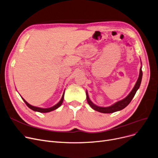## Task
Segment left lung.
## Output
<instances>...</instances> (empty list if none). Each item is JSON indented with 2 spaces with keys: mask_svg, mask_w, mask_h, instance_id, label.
Segmentation results:
<instances>
[{
  "mask_svg": "<svg viewBox=\"0 0 158 158\" xmlns=\"http://www.w3.org/2000/svg\"><path fill=\"white\" fill-rule=\"evenodd\" d=\"M142 75H143V72H142V70H141V68H140V72H139V78H138V81H137L136 84H135V86L134 87V88L132 89V90L131 91V92H130L128 94L127 97L125 98L124 99H123L121 101H119L117 102H115L114 105H113L110 106H108V107H100V106H96L90 101V99H89L88 93L86 92V99H87V101H88V103L94 110H95L99 112H101V113H105V114L113 113V112H115L121 110L125 108L130 103V101H132V99L134 97V95H135L137 90H138V88L140 86L141 79H142Z\"/></svg>",
  "mask_w": 158,
  "mask_h": 158,
  "instance_id": "obj_1",
  "label": "left lung"
}]
</instances>
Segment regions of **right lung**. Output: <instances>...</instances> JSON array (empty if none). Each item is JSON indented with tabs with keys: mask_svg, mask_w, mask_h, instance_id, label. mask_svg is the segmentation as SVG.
<instances>
[{
	"mask_svg": "<svg viewBox=\"0 0 158 158\" xmlns=\"http://www.w3.org/2000/svg\"><path fill=\"white\" fill-rule=\"evenodd\" d=\"M64 94H63V96H62V98H61L60 101L58 102V103H57V105H56L52 106V107H51V108H39V107L33 106H32V105H30L29 103H28V102H27L23 98V101H24L26 105L27 106H28L30 109H31L32 110L36 111V112H40V113H46V112H51V111L57 109V108H59L61 105H62L63 102V99H64Z\"/></svg>",
	"mask_w": 158,
	"mask_h": 158,
	"instance_id": "add662e5",
	"label": "right lung"
}]
</instances>
